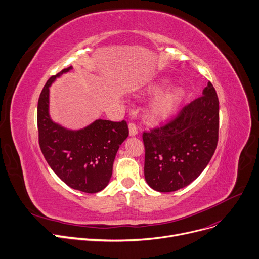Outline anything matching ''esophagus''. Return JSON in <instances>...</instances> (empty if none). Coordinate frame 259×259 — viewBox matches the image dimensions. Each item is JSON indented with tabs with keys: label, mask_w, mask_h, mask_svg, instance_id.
Returning a JSON list of instances; mask_svg holds the SVG:
<instances>
[{
	"label": "esophagus",
	"mask_w": 259,
	"mask_h": 259,
	"mask_svg": "<svg viewBox=\"0 0 259 259\" xmlns=\"http://www.w3.org/2000/svg\"><path fill=\"white\" fill-rule=\"evenodd\" d=\"M129 133L131 136H134L137 134V126L135 123H130L129 124Z\"/></svg>",
	"instance_id": "esophagus-1"
}]
</instances>
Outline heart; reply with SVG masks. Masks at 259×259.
Segmentation results:
<instances>
[{
	"mask_svg": "<svg viewBox=\"0 0 259 259\" xmlns=\"http://www.w3.org/2000/svg\"><path fill=\"white\" fill-rule=\"evenodd\" d=\"M168 84L167 81L163 80L158 83H155L149 88L150 94H157L161 92ZM183 93L180 89H171L155 98L150 106V115L157 120H165L173 115L179 104L181 103Z\"/></svg>",
	"mask_w": 259,
	"mask_h": 259,
	"instance_id": "heart-1",
	"label": "heart"
}]
</instances>
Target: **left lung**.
Masks as SVG:
<instances>
[{
	"instance_id": "1",
	"label": "left lung",
	"mask_w": 259,
	"mask_h": 259,
	"mask_svg": "<svg viewBox=\"0 0 259 259\" xmlns=\"http://www.w3.org/2000/svg\"><path fill=\"white\" fill-rule=\"evenodd\" d=\"M219 99L209 81L203 96L161 127L143 133L145 178L155 191L175 192L207 166L219 141Z\"/></svg>"
}]
</instances>
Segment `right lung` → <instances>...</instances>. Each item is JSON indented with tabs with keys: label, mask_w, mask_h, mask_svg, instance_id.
I'll return each instance as SVG.
<instances>
[{
	"label": "right lung",
	"mask_w": 259,
	"mask_h": 259,
	"mask_svg": "<svg viewBox=\"0 0 259 259\" xmlns=\"http://www.w3.org/2000/svg\"><path fill=\"white\" fill-rule=\"evenodd\" d=\"M72 66L52 76L44 86L37 105L38 143L54 173L70 187L95 194L104 188L112 175L116 152L129 135L126 120L97 119L84 129L67 130L49 115V88Z\"/></svg>",
	"instance_id": "1"
}]
</instances>
